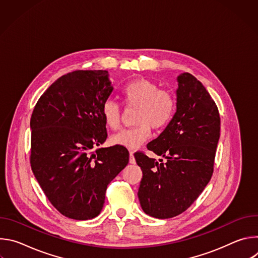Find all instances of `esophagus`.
Masks as SVG:
<instances>
[{
  "instance_id": "obj_1",
  "label": "esophagus",
  "mask_w": 258,
  "mask_h": 258,
  "mask_svg": "<svg viewBox=\"0 0 258 258\" xmlns=\"http://www.w3.org/2000/svg\"><path fill=\"white\" fill-rule=\"evenodd\" d=\"M130 163H132V164H135V163H136V159H135V156H134V152H133V151L130 152Z\"/></svg>"
}]
</instances>
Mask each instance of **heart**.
<instances>
[{"instance_id":"1","label":"heart","mask_w":258,"mask_h":258,"mask_svg":"<svg viewBox=\"0 0 258 258\" xmlns=\"http://www.w3.org/2000/svg\"><path fill=\"white\" fill-rule=\"evenodd\" d=\"M122 105L136 109L134 122L136 126L124 130L111 138V142L128 149L140 147L151 135L153 130L166 127L173 119L177 101L173 92L160 89L159 85L148 79L140 78L126 84L120 91ZM101 113L107 127L118 131L122 122L120 106L112 100H106Z\"/></svg>"}]
</instances>
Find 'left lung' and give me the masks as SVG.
Returning <instances> with one entry per match:
<instances>
[{"mask_svg":"<svg viewBox=\"0 0 258 258\" xmlns=\"http://www.w3.org/2000/svg\"><path fill=\"white\" fill-rule=\"evenodd\" d=\"M177 107L171 122L147 149L165 161L135 153L143 171L138 197L145 213L170 218L186 211L209 182L220 131L218 108L190 73L178 78Z\"/></svg>","mask_w":258,"mask_h":258,"instance_id":"1","label":"left lung"}]
</instances>
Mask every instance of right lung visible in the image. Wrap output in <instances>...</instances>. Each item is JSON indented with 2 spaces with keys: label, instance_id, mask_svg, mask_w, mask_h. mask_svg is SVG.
<instances>
[{
  "label": "right lung",
  "instance_id": "right-lung-1",
  "mask_svg": "<svg viewBox=\"0 0 258 258\" xmlns=\"http://www.w3.org/2000/svg\"><path fill=\"white\" fill-rule=\"evenodd\" d=\"M107 70H76L53 83L30 118V166L51 204L64 216L96 217L108 183L128 163L125 147L93 151L107 139L101 107L111 94Z\"/></svg>",
  "mask_w": 258,
  "mask_h": 258
}]
</instances>
